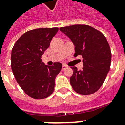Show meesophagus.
I'll list each match as a JSON object with an SVG mask.
<instances>
[{
    "label": "esophagus",
    "mask_w": 125,
    "mask_h": 125,
    "mask_svg": "<svg viewBox=\"0 0 125 125\" xmlns=\"http://www.w3.org/2000/svg\"><path fill=\"white\" fill-rule=\"evenodd\" d=\"M67 67V66L66 65H62V70H65V69H66Z\"/></svg>",
    "instance_id": "obj_1"
}]
</instances>
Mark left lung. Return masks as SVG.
Instances as JSON below:
<instances>
[{
  "label": "left lung",
  "mask_w": 125,
  "mask_h": 125,
  "mask_svg": "<svg viewBox=\"0 0 125 125\" xmlns=\"http://www.w3.org/2000/svg\"><path fill=\"white\" fill-rule=\"evenodd\" d=\"M60 31L69 37L75 46L74 56L83 58V67L73 71L70 79L75 92L91 95L100 88L109 72L111 52L105 36L95 28L85 24H75L61 27Z\"/></svg>",
  "instance_id": "left-lung-1"
}]
</instances>
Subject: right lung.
Masks as SVG:
<instances>
[{
	"instance_id": "add662e5",
	"label": "right lung",
	"mask_w": 125,
	"mask_h": 125,
	"mask_svg": "<svg viewBox=\"0 0 125 125\" xmlns=\"http://www.w3.org/2000/svg\"><path fill=\"white\" fill-rule=\"evenodd\" d=\"M58 28L31 30L16 42L11 53V67L24 93L36 99L49 97L54 91L55 79L62 68L61 63L46 65L42 55L50 46Z\"/></svg>"
}]
</instances>
